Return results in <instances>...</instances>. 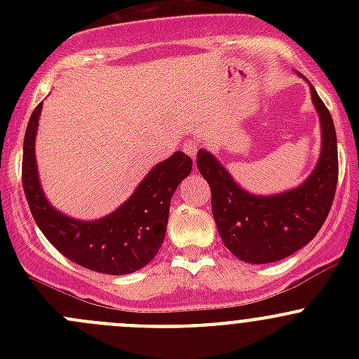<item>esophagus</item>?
I'll list each match as a JSON object with an SVG mask.
<instances>
[{"label":"esophagus","mask_w":359,"mask_h":359,"mask_svg":"<svg viewBox=\"0 0 359 359\" xmlns=\"http://www.w3.org/2000/svg\"><path fill=\"white\" fill-rule=\"evenodd\" d=\"M182 149H184V153L187 154V156H191V158H196V154H198V149H200V144L196 142V140H186V142H184V146H182Z\"/></svg>","instance_id":"1"}]
</instances>
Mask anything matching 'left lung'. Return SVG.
I'll return each mask as SVG.
<instances>
[{
    "label": "left lung",
    "instance_id": "left-lung-1",
    "mask_svg": "<svg viewBox=\"0 0 359 359\" xmlns=\"http://www.w3.org/2000/svg\"><path fill=\"white\" fill-rule=\"evenodd\" d=\"M311 97L321 121V154L313 173L295 189L273 196L250 194L215 156L198 151V170L212 191L217 231L243 262L269 264L290 257L316 236L330 212L339 179L335 126L313 86Z\"/></svg>",
    "mask_w": 359,
    "mask_h": 359
}]
</instances>
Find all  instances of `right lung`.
Listing matches in <instances>:
<instances>
[{
	"mask_svg": "<svg viewBox=\"0 0 359 359\" xmlns=\"http://www.w3.org/2000/svg\"><path fill=\"white\" fill-rule=\"evenodd\" d=\"M41 104L29 118L24 137L22 186L29 208L46 240L72 262L104 274H130L154 259L165 240L170 200L193 168V159L173 153L158 163L135 193L104 219L83 222L57 212L43 194L34 156Z\"/></svg>",
	"mask_w": 359,
	"mask_h": 359,
	"instance_id": "obj_1",
	"label": "right lung"
}]
</instances>
